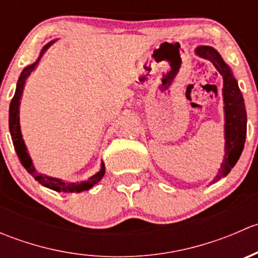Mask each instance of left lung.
<instances>
[{"label": "left lung", "instance_id": "left-lung-1", "mask_svg": "<svg viewBox=\"0 0 258 258\" xmlns=\"http://www.w3.org/2000/svg\"><path fill=\"white\" fill-rule=\"evenodd\" d=\"M196 54L202 58L209 59L223 77V103H225V156L221 163V168L213 178L218 181L230 173L233 166L237 163L242 151L247 132V114L244 107L243 96L238 87V83L233 77L232 71L223 61L221 54L210 46H200L196 48Z\"/></svg>", "mask_w": 258, "mask_h": 258}]
</instances>
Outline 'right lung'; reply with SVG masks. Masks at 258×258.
Segmentation results:
<instances>
[{
	"label": "right lung",
	"mask_w": 258,
	"mask_h": 258,
	"mask_svg": "<svg viewBox=\"0 0 258 258\" xmlns=\"http://www.w3.org/2000/svg\"><path fill=\"white\" fill-rule=\"evenodd\" d=\"M53 42H56V40L48 42L45 47L41 49L40 57L36 59L35 63L25 67V70L21 72L20 79H18V81H17L16 92H15L14 98H12L11 103H10V116H9L10 134H11L12 142H14L15 150H16L18 158H20V162L22 163L23 167L27 170V172L30 173L32 177H35L36 181L40 182L42 186L47 187V188H51V189H53V191H57V192L87 191V189H90L91 187L95 186L97 182H100L101 178H102L103 175H105V165H103V162L101 163V170L98 171L96 175H93L92 177L88 178L87 181L81 182V183H75V182H64L59 178H54V177H49V176H46V175H41V173H38L37 171H36L35 166H33L32 160H31L30 155H28L27 148H26L25 141H23V139H22V134H21V127H20V103L21 102H20V100H21V97H22V92H23V88H25L26 80H27V77L30 76L31 72L35 70V67L37 66V63L40 62L42 54L47 51L49 46H51Z\"/></svg>",
	"instance_id": "1"
}]
</instances>
